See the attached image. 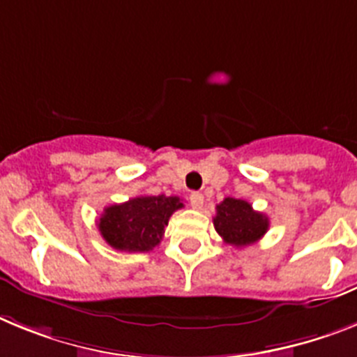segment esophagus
Wrapping results in <instances>:
<instances>
[{
	"label": "esophagus",
	"instance_id": "esophagus-1",
	"mask_svg": "<svg viewBox=\"0 0 357 357\" xmlns=\"http://www.w3.org/2000/svg\"><path fill=\"white\" fill-rule=\"evenodd\" d=\"M190 204H192V208H196V210H201L203 208V203H204V197L203 194H199V192H192L190 194Z\"/></svg>",
	"mask_w": 357,
	"mask_h": 357
}]
</instances>
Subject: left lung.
I'll list each match as a JSON object with an SVG mask.
<instances>
[{"label": "left lung", "instance_id": "obj_1", "mask_svg": "<svg viewBox=\"0 0 357 357\" xmlns=\"http://www.w3.org/2000/svg\"><path fill=\"white\" fill-rule=\"evenodd\" d=\"M213 226L221 235L222 243L234 248H244L264 237L269 228V219L264 213L255 212L244 199L226 197L217 204Z\"/></svg>", "mask_w": 357, "mask_h": 357}]
</instances>
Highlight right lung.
<instances>
[{"mask_svg": "<svg viewBox=\"0 0 357 357\" xmlns=\"http://www.w3.org/2000/svg\"><path fill=\"white\" fill-rule=\"evenodd\" d=\"M183 208L176 196H138L104 210L97 226L104 241L120 252H151L165 234L170 215Z\"/></svg>", "mask_w": 357, "mask_h": 357, "instance_id": "obj_1", "label": "right lung"}]
</instances>
